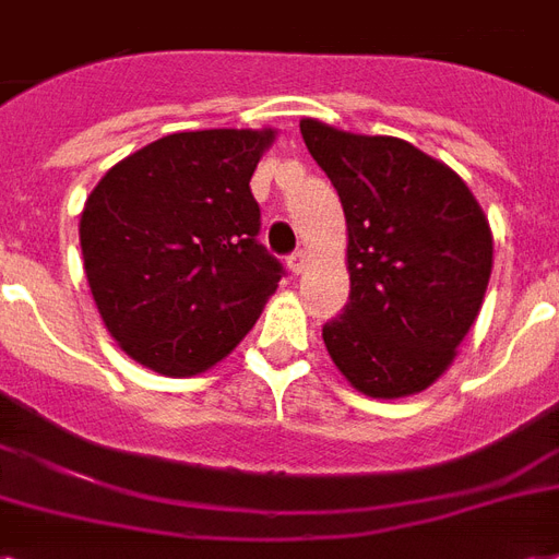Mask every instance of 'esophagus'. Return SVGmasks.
Instances as JSON below:
<instances>
[{
    "label": "esophagus",
    "mask_w": 559,
    "mask_h": 559,
    "mask_svg": "<svg viewBox=\"0 0 559 559\" xmlns=\"http://www.w3.org/2000/svg\"><path fill=\"white\" fill-rule=\"evenodd\" d=\"M287 266H289V272L301 275V272L308 270V251H296V254H289Z\"/></svg>",
    "instance_id": "obj_1"
}]
</instances>
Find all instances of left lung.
I'll use <instances>...</instances> for the list:
<instances>
[{
  "label": "left lung",
  "instance_id": "obj_1",
  "mask_svg": "<svg viewBox=\"0 0 559 559\" xmlns=\"http://www.w3.org/2000/svg\"><path fill=\"white\" fill-rule=\"evenodd\" d=\"M301 138L346 213L348 305L322 328L357 393L404 399L457 357L484 305L492 231L466 181L399 138L301 119Z\"/></svg>",
  "mask_w": 559,
  "mask_h": 559
}]
</instances>
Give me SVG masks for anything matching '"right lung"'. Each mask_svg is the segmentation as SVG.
Wrapping results in <instances>:
<instances>
[{"label":"right lung","instance_id":"right-lung-1","mask_svg":"<svg viewBox=\"0 0 559 559\" xmlns=\"http://www.w3.org/2000/svg\"><path fill=\"white\" fill-rule=\"evenodd\" d=\"M275 128L181 131L102 176L79 223L84 272L108 334L157 374L190 378L237 348L278 289L254 240L251 176Z\"/></svg>","mask_w":559,"mask_h":559}]
</instances>
